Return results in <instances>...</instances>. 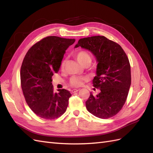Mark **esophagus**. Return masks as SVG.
<instances>
[{
  "instance_id": "1",
  "label": "esophagus",
  "mask_w": 153,
  "mask_h": 153,
  "mask_svg": "<svg viewBox=\"0 0 153 153\" xmlns=\"http://www.w3.org/2000/svg\"><path fill=\"white\" fill-rule=\"evenodd\" d=\"M79 89H72L71 91V93H76V92H77L78 91Z\"/></svg>"
}]
</instances>
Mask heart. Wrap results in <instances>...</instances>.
Segmentation results:
<instances>
[{
    "label": "heart",
    "mask_w": 153,
    "mask_h": 153,
    "mask_svg": "<svg viewBox=\"0 0 153 153\" xmlns=\"http://www.w3.org/2000/svg\"><path fill=\"white\" fill-rule=\"evenodd\" d=\"M77 60H78L80 64L84 65L86 64L87 62L91 61L90 55L85 51H79L76 54ZM64 66V62L62 63L61 68L63 69ZM88 79V77L86 76H73L71 77L70 79V84L71 86L74 87H77L82 86L84 82H85Z\"/></svg>",
    "instance_id": "heart-1"
}]
</instances>
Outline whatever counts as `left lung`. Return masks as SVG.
Masks as SVG:
<instances>
[{
    "label": "left lung",
    "instance_id": "8db88e82",
    "mask_svg": "<svg viewBox=\"0 0 153 153\" xmlns=\"http://www.w3.org/2000/svg\"><path fill=\"white\" fill-rule=\"evenodd\" d=\"M90 51L98 62L93 86L100 93H91L85 102L87 110L99 118L107 119L117 114L126 102L131 85L129 59L120 45L105 36L81 39L75 47Z\"/></svg>",
    "mask_w": 153,
    "mask_h": 153
}]
</instances>
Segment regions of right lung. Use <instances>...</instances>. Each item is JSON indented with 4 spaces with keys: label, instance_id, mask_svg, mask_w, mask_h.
Segmentation results:
<instances>
[{
    "label": "right lung",
    "instance_id": "add662e5",
    "mask_svg": "<svg viewBox=\"0 0 153 153\" xmlns=\"http://www.w3.org/2000/svg\"><path fill=\"white\" fill-rule=\"evenodd\" d=\"M74 39L56 36L43 38L32 46L23 60L21 87L28 106L41 118H58L66 112L71 97L68 91L54 93L52 76L58 73L66 50Z\"/></svg>",
    "mask_w": 153,
    "mask_h": 153
}]
</instances>
